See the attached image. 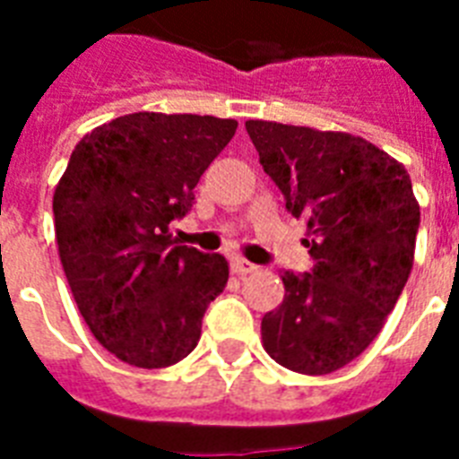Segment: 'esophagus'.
I'll return each mask as SVG.
<instances>
[{
	"label": "esophagus",
	"instance_id": "1",
	"mask_svg": "<svg viewBox=\"0 0 459 459\" xmlns=\"http://www.w3.org/2000/svg\"><path fill=\"white\" fill-rule=\"evenodd\" d=\"M230 272L236 273V276H247V273L257 272V264H252V262H245V259L236 257L230 262Z\"/></svg>",
	"mask_w": 459,
	"mask_h": 459
}]
</instances>
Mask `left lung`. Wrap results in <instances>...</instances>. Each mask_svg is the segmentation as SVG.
Instances as JSON below:
<instances>
[{
    "mask_svg": "<svg viewBox=\"0 0 459 459\" xmlns=\"http://www.w3.org/2000/svg\"><path fill=\"white\" fill-rule=\"evenodd\" d=\"M259 164L309 229L312 272H286V295L262 319L272 359L321 377L359 357L412 272L420 204L405 166L350 133L245 124Z\"/></svg>",
    "mask_w": 459,
    "mask_h": 459,
    "instance_id": "8db88e82",
    "label": "left lung"
}]
</instances>
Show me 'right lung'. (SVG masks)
Segmentation results:
<instances>
[{"mask_svg":"<svg viewBox=\"0 0 459 459\" xmlns=\"http://www.w3.org/2000/svg\"><path fill=\"white\" fill-rule=\"evenodd\" d=\"M233 118L138 111L75 145L54 190L64 273L92 335L121 362L161 369L195 350L229 262L178 245L195 186L236 135Z\"/></svg>","mask_w":459,"mask_h":459,"instance_id":"right-lung-1","label":"right lung"}]
</instances>
